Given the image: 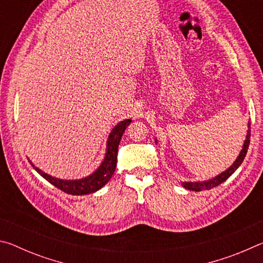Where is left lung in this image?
<instances>
[{
  "mask_svg": "<svg viewBox=\"0 0 263 263\" xmlns=\"http://www.w3.org/2000/svg\"><path fill=\"white\" fill-rule=\"evenodd\" d=\"M249 139H251V124L248 123V131H247L246 140H245V142H243L242 149H241V152H240L238 159L235 160L232 166H231L229 169H226L225 172H222L221 174H219V175L216 176V177H213L212 180L204 181V182H183V183H182V185H183L185 189H189V190H193V191H202V190L212 189V188H215V186L222 183V182L228 180L229 177L232 175L235 171H237L240 164L242 163L243 159H245V157H246V154H247L249 141H251Z\"/></svg>",
  "mask_w": 263,
  "mask_h": 263,
  "instance_id": "left-lung-1",
  "label": "left lung"
}]
</instances>
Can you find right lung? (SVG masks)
I'll return each mask as SVG.
<instances>
[{
  "mask_svg": "<svg viewBox=\"0 0 263 263\" xmlns=\"http://www.w3.org/2000/svg\"><path fill=\"white\" fill-rule=\"evenodd\" d=\"M131 119H125V121H122L116 125L112 131H111L109 139H108V145H106V154L105 158L102 162L101 166L96 169V171L92 173L91 175H89L84 179L81 180H74V181H67V180H60L55 179V177H52L47 175L46 173L42 172L41 169L34 167V164L30 161L32 164V167L39 173L44 179L47 180L51 184L57 186L58 189H60L66 194L69 195H87L95 193V191L100 190L102 186L108 183L111 176L115 173L116 166H117V152H118V145L121 142V139L123 137V133L125 132L126 127L130 125Z\"/></svg>",
  "mask_w": 263,
  "mask_h": 263,
  "instance_id": "obj_1",
  "label": "right lung"
}]
</instances>
